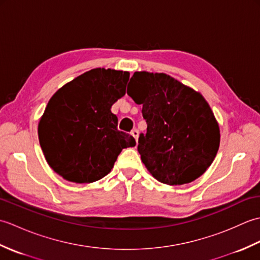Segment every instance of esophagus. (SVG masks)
<instances>
[{
	"label": "esophagus",
	"instance_id": "34e87169",
	"mask_svg": "<svg viewBox=\"0 0 260 260\" xmlns=\"http://www.w3.org/2000/svg\"><path fill=\"white\" fill-rule=\"evenodd\" d=\"M132 135H133V137L134 139L136 140V142H137V140H139V135H140V133H139V131H137L136 128H134L133 131H132V133H131Z\"/></svg>",
	"mask_w": 260,
	"mask_h": 260
}]
</instances>
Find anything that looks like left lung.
Wrapping results in <instances>:
<instances>
[{"label":"left lung","mask_w":260,"mask_h":260,"mask_svg":"<svg viewBox=\"0 0 260 260\" xmlns=\"http://www.w3.org/2000/svg\"><path fill=\"white\" fill-rule=\"evenodd\" d=\"M127 95L143 105L147 131L137 151L154 178L181 185L206 172L219 150L220 129L200 92L167 74L136 71Z\"/></svg>","instance_id":"1"}]
</instances>
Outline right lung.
<instances>
[{
  "label": "right lung",
  "mask_w": 260,
  "mask_h": 260,
  "mask_svg": "<svg viewBox=\"0 0 260 260\" xmlns=\"http://www.w3.org/2000/svg\"><path fill=\"white\" fill-rule=\"evenodd\" d=\"M127 71L96 68L62 86L50 98L38 135L48 164L64 180L91 183L107 175L134 137L117 129L113 104L126 92Z\"/></svg>",
  "instance_id": "add662e5"
}]
</instances>
